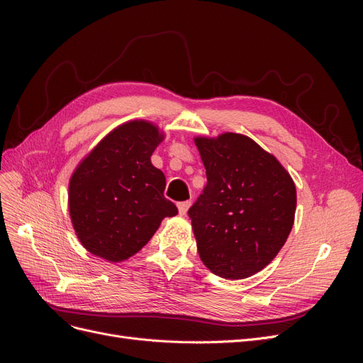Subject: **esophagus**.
<instances>
[{"instance_id":"esophagus-1","label":"esophagus","mask_w":363,"mask_h":363,"mask_svg":"<svg viewBox=\"0 0 363 363\" xmlns=\"http://www.w3.org/2000/svg\"><path fill=\"white\" fill-rule=\"evenodd\" d=\"M177 207H179L180 215H184L186 212H188V208L191 207V201H182L177 204Z\"/></svg>"}]
</instances>
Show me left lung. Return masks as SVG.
<instances>
[{
	"label": "left lung",
	"mask_w": 363,
	"mask_h": 363,
	"mask_svg": "<svg viewBox=\"0 0 363 363\" xmlns=\"http://www.w3.org/2000/svg\"><path fill=\"white\" fill-rule=\"evenodd\" d=\"M207 184L192 204L196 248L204 265L228 280L265 268L294 225L295 184L280 162L244 135L196 138Z\"/></svg>",
	"instance_id": "1"
}]
</instances>
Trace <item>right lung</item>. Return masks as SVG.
I'll return each instance as SVG.
<instances>
[{
  "instance_id": "add662e5",
  "label": "right lung",
  "mask_w": 363,
  "mask_h": 363,
  "mask_svg": "<svg viewBox=\"0 0 363 363\" xmlns=\"http://www.w3.org/2000/svg\"><path fill=\"white\" fill-rule=\"evenodd\" d=\"M160 140L157 127L131 121L108 133L72 174L71 221L92 255L125 260L148 242L163 218L179 213L163 195V172L150 160Z\"/></svg>"
}]
</instances>
